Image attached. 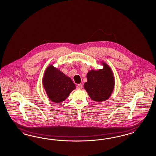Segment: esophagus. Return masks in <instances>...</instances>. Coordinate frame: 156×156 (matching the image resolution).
Instances as JSON below:
<instances>
[{
    "label": "esophagus",
    "instance_id": "obj_1",
    "mask_svg": "<svg viewBox=\"0 0 156 156\" xmlns=\"http://www.w3.org/2000/svg\"><path fill=\"white\" fill-rule=\"evenodd\" d=\"M77 89H81L83 88V85L81 84H79L77 85Z\"/></svg>",
    "mask_w": 156,
    "mask_h": 156
}]
</instances>
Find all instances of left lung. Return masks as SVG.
Instances as JSON below:
<instances>
[{
    "label": "left lung",
    "instance_id": "obj_1",
    "mask_svg": "<svg viewBox=\"0 0 156 156\" xmlns=\"http://www.w3.org/2000/svg\"><path fill=\"white\" fill-rule=\"evenodd\" d=\"M104 68L101 69L89 71L87 81L84 87L90 98L97 102L107 100L111 96L115 87V78L111 68L105 62H101Z\"/></svg>",
    "mask_w": 156,
    "mask_h": 156
}]
</instances>
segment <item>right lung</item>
<instances>
[{"label": "right lung", "instance_id": "add662e5", "mask_svg": "<svg viewBox=\"0 0 156 156\" xmlns=\"http://www.w3.org/2000/svg\"><path fill=\"white\" fill-rule=\"evenodd\" d=\"M43 85L50 100L56 103L64 101L76 88L71 79L53 65H50L45 69Z\"/></svg>", "mask_w": 156, "mask_h": 156}]
</instances>
